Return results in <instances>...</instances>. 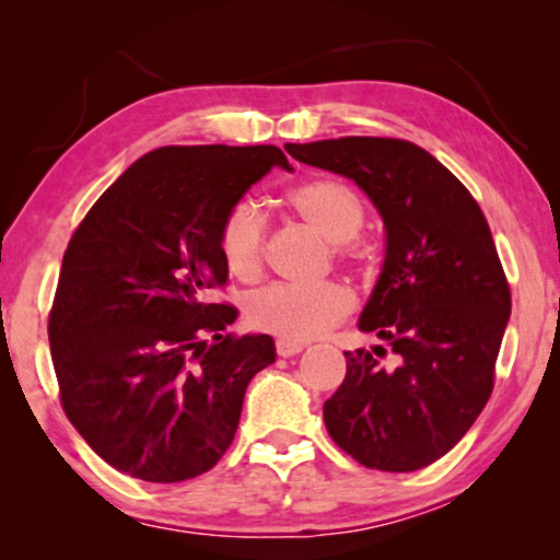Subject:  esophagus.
Listing matches in <instances>:
<instances>
[{"mask_svg": "<svg viewBox=\"0 0 560 560\" xmlns=\"http://www.w3.org/2000/svg\"><path fill=\"white\" fill-rule=\"evenodd\" d=\"M275 351H278L280 357H295L303 351V341H293V339H278L275 343Z\"/></svg>", "mask_w": 560, "mask_h": 560, "instance_id": "esophagus-1", "label": "esophagus"}]
</instances>
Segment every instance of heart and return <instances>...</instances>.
<instances>
[{"instance_id": "b5f03b06", "label": "heart", "mask_w": 560, "mask_h": 560, "mask_svg": "<svg viewBox=\"0 0 560 560\" xmlns=\"http://www.w3.org/2000/svg\"><path fill=\"white\" fill-rule=\"evenodd\" d=\"M293 211L331 242V257L339 265L357 267L364 259L357 236L366 221L362 196L347 183L313 178L295 186L288 196ZM219 252L226 270L240 280L259 278L265 267L267 217L252 198H236L219 221ZM354 308V295L343 282L326 280L318 285L278 282L252 295L249 320L267 334L305 341L334 328Z\"/></svg>"}]
</instances>
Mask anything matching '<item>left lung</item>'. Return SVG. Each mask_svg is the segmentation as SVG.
Returning a JSON list of instances; mask_svg holds the SVG:
<instances>
[{
    "instance_id": "obj_1",
    "label": "left lung",
    "mask_w": 560,
    "mask_h": 560,
    "mask_svg": "<svg viewBox=\"0 0 560 560\" xmlns=\"http://www.w3.org/2000/svg\"><path fill=\"white\" fill-rule=\"evenodd\" d=\"M372 198L387 255L359 328L389 347L343 351L326 431L366 469L418 471L448 454L494 389L510 282L479 203L431 152L395 137L285 144Z\"/></svg>"
}]
</instances>
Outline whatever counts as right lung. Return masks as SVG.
<instances>
[{"instance_id":"obj_1","label":"right lung","mask_w":560,"mask_h":560,"mask_svg":"<svg viewBox=\"0 0 560 560\" xmlns=\"http://www.w3.org/2000/svg\"><path fill=\"white\" fill-rule=\"evenodd\" d=\"M285 167L275 144H167L98 196L75 229L48 316L58 395L106 464L155 485L217 466L244 389L275 362L270 336L226 334L232 303L219 221Z\"/></svg>"}]
</instances>
